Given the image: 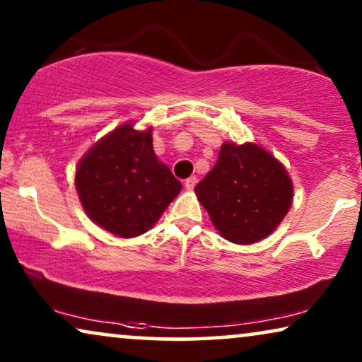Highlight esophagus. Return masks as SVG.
<instances>
[{
  "label": "esophagus",
  "instance_id": "34e87169",
  "mask_svg": "<svg viewBox=\"0 0 362 362\" xmlns=\"http://www.w3.org/2000/svg\"><path fill=\"white\" fill-rule=\"evenodd\" d=\"M196 182H197V177H196V176H189V177H187V180L185 181L186 189H194Z\"/></svg>",
  "mask_w": 362,
  "mask_h": 362
}]
</instances>
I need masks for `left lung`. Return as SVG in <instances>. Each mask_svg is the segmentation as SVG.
<instances>
[{"label":"left lung","instance_id":"1","mask_svg":"<svg viewBox=\"0 0 362 362\" xmlns=\"http://www.w3.org/2000/svg\"><path fill=\"white\" fill-rule=\"evenodd\" d=\"M194 191L216 229L234 244H254L270 235L293 197L285 168L252 143H224L214 168Z\"/></svg>","mask_w":362,"mask_h":362}]
</instances>
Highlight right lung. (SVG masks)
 I'll list each match as a JSON object with an SVG mask.
<instances>
[{"label":"right lung","instance_id":"right-lung-1","mask_svg":"<svg viewBox=\"0 0 362 362\" xmlns=\"http://www.w3.org/2000/svg\"><path fill=\"white\" fill-rule=\"evenodd\" d=\"M76 187L83 209L118 237H136L160 219L181 182L153 151L151 130L122 125L78 163Z\"/></svg>","mask_w":362,"mask_h":362}]
</instances>
